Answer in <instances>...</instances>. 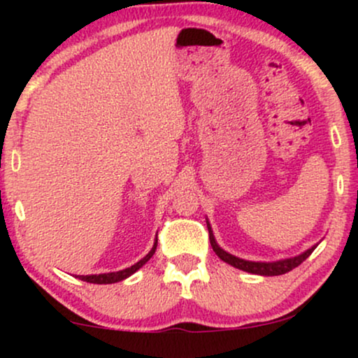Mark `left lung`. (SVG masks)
<instances>
[{
    "label": "left lung",
    "mask_w": 358,
    "mask_h": 358,
    "mask_svg": "<svg viewBox=\"0 0 358 358\" xmlns=\"http://www.w3.org/2000/svg\"><path fill=\"white\" fill-rule=\"evenodd\" d=\"M207 227H208V239H210V245H212L213 252H215L217 256L222 259V261L227 262V264L234 266V268L245 271V273L259 274V276H279V274L289 273L291 269L298 268V266L301 264V262L305 261V259L310 257V254L316 249V245H313V248H310L308 250H305V252L299 254V256L281 259V261H274V262L245 261V259L232 256V254H229L227 250H224L219 244H217V241H215V237H213L212 227H210V224H208V220H207Z\"/></svg>",
    "instance_id": "1"
}]
</instances>
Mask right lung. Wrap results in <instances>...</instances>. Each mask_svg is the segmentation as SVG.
<instances>
[{
  "mask_svg": "<svg viewBox=\"0 0 358 358\" xmlns=\"http://www.w3.org/2000/svg\"><path fill=\"white\" fill-rule=\"evenodd\" d=\"M156 245H158V237H156L153 248H151L150 252L146 254L145 257L141 259V261H138L136 264H133L131 268H126L122 271H116V273H106V274H89V276H77L82 281H87V282H94V285H113V282H119L122 281V279L129 278L131 274H134L139 268H143V266L146 264L148 261H150L151 257H153L155 250H156Z\"/></svg>",
  "mask_w": 358,
  "mask_h": 358,
  "instance_id": "add662e5",
  "label": "right lung"
}]
</instances>
